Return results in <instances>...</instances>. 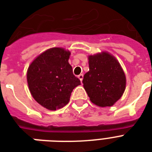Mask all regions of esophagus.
Wrapping results in <instances>:
<instances>
[{
    "mask_svg": "<svg viewBox=\"0 0 152 152\" xmlns=\"http://www.w3.org/2000/svg\"><path fill=\"white\" fill-rule=\"evenodd\" d=\"M78 78L80 79V82H81V83H82V80H83V74H80V75H79Z\"/></svg>",
    "mask_w": 152,
    "mask_h": 152,
    "instance_id": "esophagus-1",
    "label": "esophagus"
}]
</instances>
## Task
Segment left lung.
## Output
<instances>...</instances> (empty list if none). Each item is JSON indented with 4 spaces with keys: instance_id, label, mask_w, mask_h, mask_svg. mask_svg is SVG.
Listing matches in <instances>:
<instances>
[{
    "instance_id": "8db88e82",
    "label": "left lung",
    "mask_w": 152,
    "mask_h": 152,
    "mask_svg": "<svg viewBox=\"0 0 152 152\" xmlns=\"http://www.w3.org/2000/svg\"><path fill=\"white\" fill-rule=\"evenodd\" d=\"M89 71L83 76V88L91 102L101 107L112 106L120 99L126 88L122 67L106 51L89 55Z\"/></svg>"
}]
</instances>
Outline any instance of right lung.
Returning a JSON list of instances; mask_svg holds the SVG:
<instances>
[{"instance_id":"1","label":"right lung","mask_w":152,"mask_h":152,"mask_svg":"<svg viewBox=\"0 0 152 152\" xmlns=\"http://www.w3.org/2000/svg\"><path fill=\"white\" fill-rule=\"evenodd\" d=\"M71 52L61 47L46 50L37 56L27 72L28 88L34 99L50 110L69 103L72 91L80 81L69 63Z\"/></svg>"}]
</instances>
